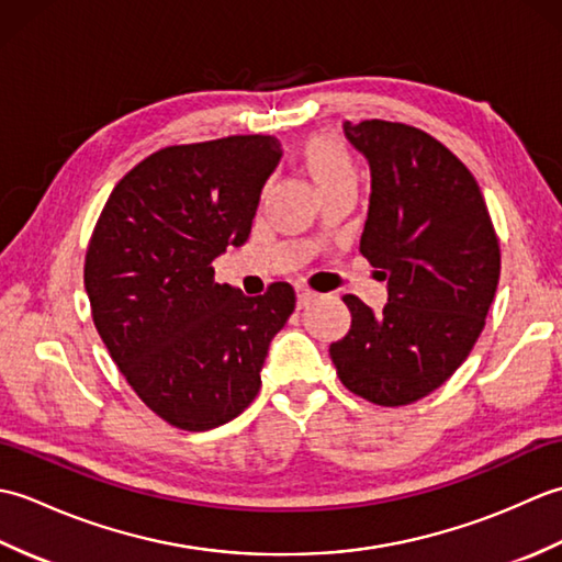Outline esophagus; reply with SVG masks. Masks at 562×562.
Instances as JSON below:
<instances>
[{"label": "esophagus", "mask_w": 562, "mask_h": 562, "mask_svg": "<svg viewBox=\"0 0 562 562\" xmlns=\"http://www.w3.org/2000/svg\"><path fill=\"white\" fill-rule=\"evenodd\" d=\"M294 292H296V306H300V308L308 306V304H312V302L316 300V292H312V290H306V288H304V284H296V288H294Z\"/></svg>", "instance_id": "obj_1"}]
</instances>
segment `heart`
<instances>
[{"instance_id": "obj_1", "label": "heart", "mask_w": 562, "mask_h": 562, "mask_svg": "<svg viewBox=\"0 0 562 562\" xmlns=\"http://www.w3.org/2000/svg\"><path fill=\"white\" fill-rule=\"evenodd\" d=\"M302 166L318 195L342 186H357V166L348 147L333 135H314L302 147Z\"/></svg>"}]
</instances>
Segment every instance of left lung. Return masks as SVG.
Returning a JSON list of instances; mask_svg holds the SVG:
<instances>
[{"label":"left lung","mask_w":562,"mask_h":562,"mask_svg":"<svg viewBox=\"0 0 562 562\" xmlns=\"http://www.w3.org/2000/svg\"><path fill=\"white\" fill-rule=\"evenodd\" d=\"M372 193L362 256L381 268L386 304L345 294L352 324L330 345L338 376L376 405L439 389L473 350L499 280V244L479 183L453 154L403 123H345Z\"/></svg>","instance_id":"left-lung-1"}]
</instances>
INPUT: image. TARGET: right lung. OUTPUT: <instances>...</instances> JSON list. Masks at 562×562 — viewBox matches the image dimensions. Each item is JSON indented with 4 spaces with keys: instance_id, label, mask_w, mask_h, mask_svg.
Wrapping results in <instances>:
<instances>
[{
    "instance_id": "add662e5",
    "label": "right lung",
    "mask_w": 562,
    "mask_h": 562,
    "mask_svg": "<svg viewBox=\"0 0 562 562\" xmlns=\"http://www.w3.org/2000/svg\"><path fill=\"white\" fill-rule=\"evenodd\" d=\"M280 159L270 135L166 147L113 188L93 229L83 288L99 336L147 408L188 432L248 408L294 312L288 282L246 296L212 270L246 244Z\"/></svg>"
}]
</instances>
